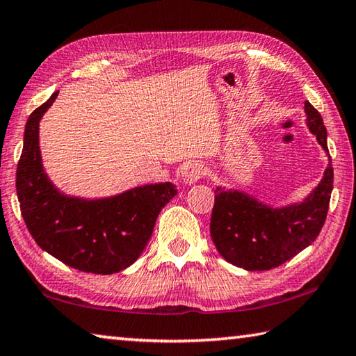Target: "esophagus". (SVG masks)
Returning a JSON list of instances; mask_svg holds the SVG:
<instances>
[{"label": "esophagus", "mask_w": 356, "mask_h": 356, "mask_svg": "<svg viewBox=\"0 0 356 356\" xmlns=\"http://www.w3.org/2000/svg\"><path fill=\"white\" fill-rule=\"evenodd\" d=\"M207 172V168L206 165H202L201 161H193L188 166L185 168V171L182 174V179H184V184H196L197 180H201L204 176H206Z\"/></svg>", "instance_id": "esophagus-1"}]
</instances>
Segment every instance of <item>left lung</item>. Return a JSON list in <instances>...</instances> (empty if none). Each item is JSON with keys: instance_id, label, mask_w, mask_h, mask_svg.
<instances>
[{"instance_id": "left-lung-1", "label": "left lung", "mask_w": 356, "mask_h": 356, "mask_svg": "<svg viewBox=\"0 0 356 356\" xmlns=\"http://www.w3.org/2000/svg\"><path fill=\"white\" fill-rule=\"evenodd\" d=\"M308 127L328 152L323 119L308 100L305 102ZM333 168L328 165L321 184L301 204L282 209L267 207L237 190H215L210 218V236L220 254L229 264L248 272L280 267L321 234L327 220Z\"/></svg>"}]
</instances>
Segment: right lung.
Wrapping results in <instances>:
<instances>
[{
	"instance_id": "add662e5",
	"label": "right lung",
	"mask_w": 356,
	"mask_h": 356,
	"mask_svg": "<svg viewBox=\"0 0 356 356\" xmlns=\"http://www.w3.org/2000/svg\"><path fill=\"white\" fill-rule=\"evenodd\" d=\"M56 95L28 118L15 180L22 216L35 243L69 267L118 273L140 257L160 210L177 190L165 182L95 201L61 195L44 172L39 150V120Z\"/></svg>"
}]
</instances>
